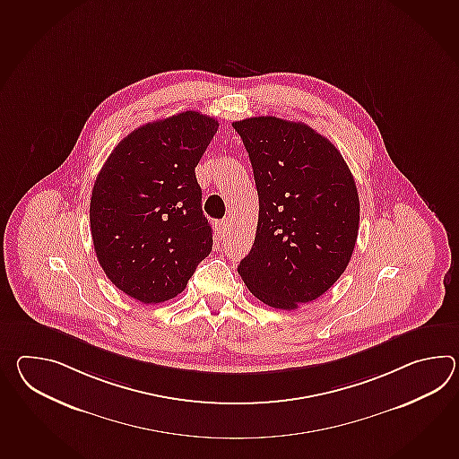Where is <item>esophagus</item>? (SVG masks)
<instances>
[{
    "mask_svg": "<svg viewBox=\"0 0 459 459\" xmlns=\"http://www.w3.org/2000/svg\"><path fill=\"white\" fill-rule=\"evenodd\" d=\"M217 230H219V234L221 237H227V235L230 234V224H229V221H222V222H219L217 225Z\"/></svg>",
    "mask_w": 459,
    "mask_h": 459,
    "instance_id": "34e87169",
    "label": "esophagus"
}]
</instances>
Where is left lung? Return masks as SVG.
<instances>
[{"label":"left lung","instance_id":"8db88e82","mask_svg":"<svg viewBox=\"0 0 459 459\" xmlns=\"http://www.w3.org/2000/svg\"><path fill=\"white\" fill-rule=\"evenodd\" d=\"M254 168L258 224L238 265L265 305L296 309L344 273L359 232L356 181L336 146L305 123L252 117L232 123Z\"/></svg>","mask_w":459,"mask_h":459}]
</instances>
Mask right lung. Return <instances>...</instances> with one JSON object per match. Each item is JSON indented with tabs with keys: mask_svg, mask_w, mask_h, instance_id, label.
I'll return each mask as SVG.
<instances>
[{
	"mask_svg": "<svg viewBox=\"0 0 459 459\" xmlns=\"http://www.w3.org/2000/svg\"><path fill=\"white\" fill-rule=\"evenodd\" d=\"M219 122L183 112L146 123L107 158L91 199L93 248L123 293L156 305L183 291L212 250L195 166Z\"/></svg>",
	"mask_w": 459,
	"mask_h": 459,
	"instance_id": "right-lung-1",
	"label": "right lung"
}]
</instances>
